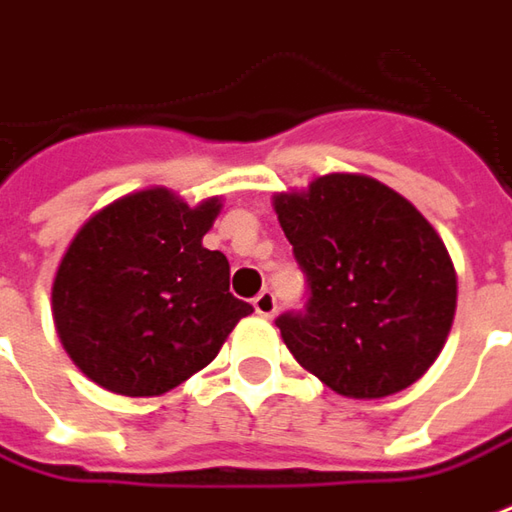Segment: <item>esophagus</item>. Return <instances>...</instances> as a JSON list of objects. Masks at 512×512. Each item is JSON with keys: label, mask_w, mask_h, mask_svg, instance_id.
<instances>
[{"label": "esophagus", "mask_w": 512, "mask_h": 512, "mask_svg": "<svg viewBox=\"0 0 512 512\" xmlns=\"http://www.w3.org/2000/svg\"><path fill=\"white\" fill-rule=\"evenodd\" d=\"M253 310L259 312L262 318H273V312H276V296L270 290H262L259 296L253 298Z\"/></svg>", "instance_id": "obj_1"}]
</instances>
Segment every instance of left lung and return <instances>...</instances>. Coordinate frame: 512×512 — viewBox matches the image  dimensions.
I'll return each instance as SVG.
<instances>
[{"label": "left lung", "mask_w": 512, "mask_h": 512, "mask_svg": "<svg viewBox=\"0 0 512 512\" xmlns=\"http://www.w3.org/2000/svg\"><path fill=\"white\" fill-rule=\"evenodd\" d=\"M273 208L310 287L304 312L276 318L293 358L355 400L420 380L456 312L454 262L431 222L363 174H324Z\"/></svg>", "instance_id": "1"}]
</instances>
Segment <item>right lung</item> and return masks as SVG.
Wrapping results in <instances>:
<instances>
[{"instance_id": "obj_1", "label": "right lung", "mask_w": 512, "mask_h": 512, "mask_svg": "<svg viewBox=\"0 0 512 512\" xmlns=\"http://www.w3.org/2000/svg\"><path fill=\"white\" fill-rule=\"evenodd\" d=\"M222 202L146 188L75 233L53 281V321L72 363L106 392L157 397L219 355L253 312L228 293L225 253L202 248Z\"/></svg>"}]
</instances>
